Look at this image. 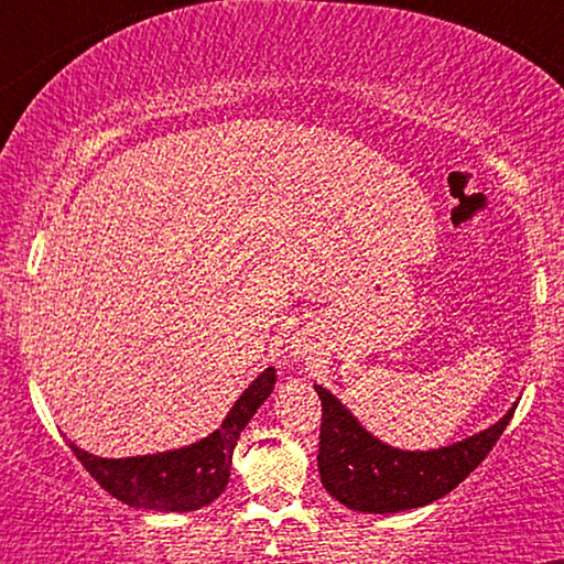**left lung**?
Masks as SVG:
<instances>
[{
  "label": "left lung",
  "mask_w": 564,
  "mask_h": 564,
  "mask_svg": "<svg viewBox=\"0 0 564 564\" xmlns=\"http://www.w3.org/2000/svg\"><path fill=\"white\" fill-rule=\"evenodd\" d=\"M322 399L319 478L333 499L354 512L393 514L433 505L452 494L486 459L512 420L514 403L491 427L430 452H403L375 438L327 388Z\"/></svg>",
  "instance_id": "left-lung-1"
}]
</instances>
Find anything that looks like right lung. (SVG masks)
Segmentation results:
<instances>
[{
	"instance_id": "1",
	"label": "right lung",
	"mask_w": 564,
	"mask_h": 564,
	"mask_svg": "<svg viewBox=\"0 0 564 564\" xmlns=\"http://www.w3.org/2000/svg\"><path fill=\"white\" fill-rule=\"evenodd\" d=\"M274 382V367H267L242 390L240 399L224 416L221 427L205 435L203 441L174 452L102 459L70 441L68 446L86 473L123 505L155 509V512H195L224 494L240 433L253 420L258 406L269 399Z\"/></svg>"
}]
</instances>
